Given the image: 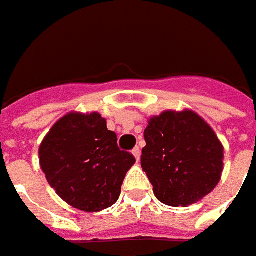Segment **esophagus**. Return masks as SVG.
I'll use <instances>...</instances> for the list:
<instances>
[{"label":"esophagus","instance_id":"obj_1","mask_svg":"<svg viewBox=\"0 0 256 256\" xmlns=\"http://www.w3.org/2000/svg\"><path fill=\"white\" fill-rule=\"evenodd\" d=\"M132 153H133V156L136 158V160H140V156H142V150H140L139 146H136V148L133 149V152H132Z\"/></svg>","mask_w":256,"mask_h":256}]
</instances>
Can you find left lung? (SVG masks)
Instances as JSON below:
<instances>
[{"mask_svg":"<svg viewBox=\"0 0 256 256\" xmlns=\"http://www.w3.org/2000/svg\"><path fill=\"white\" fill-rule=\"evenodd\" d=\"M144 140L142 168L162 204L194 205L219 184L224 146L214 128L194 110H166L150 117Z\"/></svg>","mask_w":256,"mask_h":256,"instance_id":"left-lung-1","label":"left lung"}]
</instances>
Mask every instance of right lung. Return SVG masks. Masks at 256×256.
Returning <instances> with one entry per match:
<instances>
[{"label":"right lung","mask_w":256,"mask_h":256,"mask_svg":"<svg viewBox=\"0 0 256 256\" xmlns=\"http://www.w3.org/2000/svg\"><path fill=\"white\" fill-rule=\"evenodd\" d=\"M40 166L56 194L83 212L114 205L122 184L134 164L118 149L114 132L100 113L70 112L54 123L38 149Z\"/></svg>","instance_id":"right-lung-1"}]
</instances>
